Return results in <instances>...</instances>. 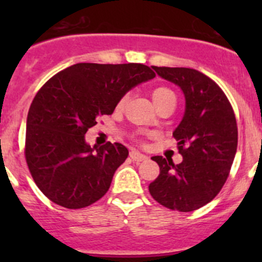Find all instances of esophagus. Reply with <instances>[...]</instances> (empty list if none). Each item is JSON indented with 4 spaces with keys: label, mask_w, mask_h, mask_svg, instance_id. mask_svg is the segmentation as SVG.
Returning <instances> with one entry per match:
<instances>
[{
    "label": "esophagus",
    "mask_w": 262,
    "mask_h": 262,
    "mask_svg": "<svg viewBox=\"0 0 262 262\" xmlns=\"http://www.w3.org/2000/svg\"><path fill=\"white\" fill-rule=\"evenodd\" d=\"M129 156H130V158L134 161V162H142V161H146L148 158L146 155H143V153L138 152V150H134V149L130 150Z\"/></svg>",
    "instance_id": "1"
}]
</instances>
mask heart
I'll list each match as a JSON object with an SVG mask.
<instances>
[{
  "label": "heart",
  "instance_id": "obj_1",
  "mask_svg": "<svg viewBox=\"0 0 262 262\" xmlns=\"http://www.w3.org/2000/svg\"><path fill=\"white\" fill-rule=\"evenodd\" d=\"M152 100H153V104L156 105V107H160L161 105H165L168 104V102H176V95L170 87H165V86H161L157 87L152 91ZM125 102H126V96L120 97L116 102V110H121L124 106H125Z\"/></svg>",
  "mask_w": 262,
  "mask_h": 262
}]
</instances>
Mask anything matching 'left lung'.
<instances>
[{"label":"left lung","mask_w":262,"mask_h":262,"mask_svg":"<svg viewBox=\"0 0 262 262\" xmlns=\"http://www.w3.org/2000/svg\"><path fill=\"white\" fill-rule=\"evenodd\" d=\"M185 95V114L172 133L182 162L155 156L160 175L148 189L156 202L171 210L192 212L218 195L231 171L238 142L234 112L213 80L192 68L153 67Z\"/></svg>","instance_id":"obj_1"}]
</instances>
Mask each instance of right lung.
Segmentation results:
<instances>
[{"label": "right lung", "instance_id": "obj_1", "mask_svg": "<svg viewBox=\"0 0 262 262\" xmlns=\"http://www.w3.org/2000/svg\"><path fill=\"white\" fill-rule=\"evenodd\" d=\"M156 73L141 63H77L53 76L28 113L25 158L40 191L60 207L81 209L101 199L126 160L120 143L91 148L84 134L116 102Z\"/></svg>", "mask_w": 262, "mask_h": 262}]
</instances>
